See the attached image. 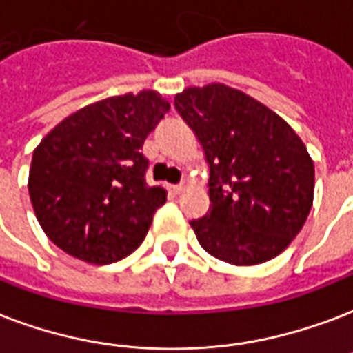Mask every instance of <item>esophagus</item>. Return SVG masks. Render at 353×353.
<instances>
[{"label": "esophagus", "instance_id": "1", "mask_svg": "<svg viewBox=\"0 0 353 353\" xmlns=\"http://www.w3.org/2000/svg\"><path fill=\"white\" fill-rule=\"evenodd\" d=\"M168 190H170V192L174 196L181 194V192H183V185H170V187H168Z\"/></svg>", "mask_w": 353, "mask_h": 353}]
</instances>
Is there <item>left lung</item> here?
Segmentation results:
<instances>
[{"mask_svg": "<svg viewBox=\"0 0 353 353\" xmlns=\"http://www.w3.org/2000/svg\"><path fill=\"white\" fill-rule=\"evenodd\" d=\"M176 111L209 165V211L192 220L207 254L231 265L279 255L307 220L314 166L294 129L248 94L212 83L188 87Z\"/></svg>", "mask_w": 353, "mask_h": 353, "instance_id": "8db88e82", "label": "left lung"}]
</instances>
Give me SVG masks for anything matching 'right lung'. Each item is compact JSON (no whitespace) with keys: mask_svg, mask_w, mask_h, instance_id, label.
I'll return each mask as SVG.
<instances>
[{"mask_svg":"<svg viewBox=\"0 0 353 353\" xmlns=\"http://www.w3.org/2000/svg\"><path fill=\"white\" fill-rule=\"evenodd\" d=\"M170 103L155 90L83 107L33 152L29 196L42 230L75 259L109 265L144 241L166 190L148 187L146 137Z\"/></svg>","mask_w":353,"mask_h":353,"instance_id":"add662e5","label":"right lung"}]
</instances>
